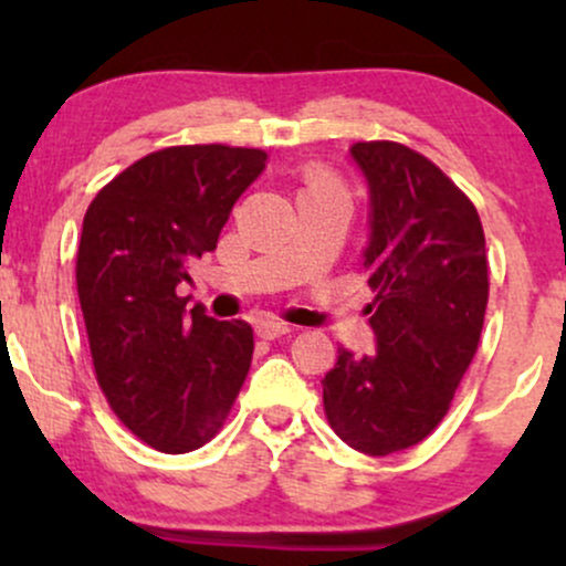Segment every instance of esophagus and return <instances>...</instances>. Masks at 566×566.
Masks as SVG:
<instances>
[{
	"label": "esophagus",
	"mask_w": 566,
	"mask_h": 566,
	"mask_svg": "<svg viewBox=\"0 0 566 566\" xmlns=\"http://www.w3.org/2000/svg\"><path fill=\"white\" fill-rule=\"evenodd\" d=\"M255 333L258 337H263V340H276V337L287 335L290 327L279 319H261L255 324Z\"/></svg>",
	"instance_id": "34e87169"
}]
</instances>
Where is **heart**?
Segmentation results:
<instances>
[{
  "mask_svg": "<svg viewBox=\"0 0 566 566\" xmlns=\"http://www.w3.org/2000/svg\"><path fill=\"white\" fill-rule=\"evenodd\" d=\"M305 188H335V184H333V180H327V178H314Z\"/></svg>",
  "mask_w": 566,
  "mask_h": 566,
  "instance_id": "b5f03b06",
  "label": "heart"
}]
</instances>
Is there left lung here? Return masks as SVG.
<instances>
[{"label":"left lung","instance_id":"1","mask_svg":"<svg viewBox=\"0 0 566 566\" xmlns=\"http://www.w3.org/2000/svg\"><path fill=\"white\" fill-rule=\"evenodd\" d=\"M369 186L365 250L373 356L337 350L324 375V415L354 450L401 452L444 420L484 327L490 269L473 201L396 140L350 146Z\"/></svg>","mask_w":566,"mask_h":566}]
</instances>
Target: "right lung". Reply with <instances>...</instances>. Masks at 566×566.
Segmentation results:
<instances>
[{
	"mask_svg": "<svg viewBox=\"0 0 566 566\" xmlns=\"http://www.w3.org/2000/svg\"><path fill=\"white\" fill-rule=\"evenodd\" d=\"M261 148L197 143L133 161L84 212L76 292L97 386L140 441L199 450L223 428L250 373L247 322L186 311L175 287L218 247L233 201L263 172Z\"/></svg>",
	"mask_w": 566,
	"mask_h": 566,
	"instance_id": "obj_1",
	"label": "right lung"
}]
</instances>
